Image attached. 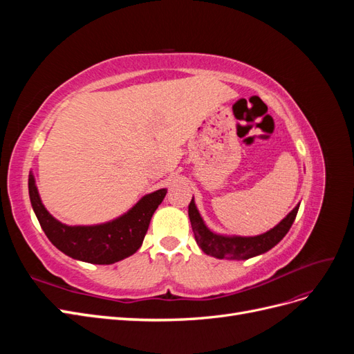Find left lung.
I'll use <instances>...</instances> for the list:
<instances>
[{"instance_id":"8db88e82","label":"left lung","mask_w":354,"mask_h":354,"mask_svg":"<svg viewBox=\"0 0 354 354\" xmlns=\"http://www.w3.org/2000/svg\"><path fill=\"white\" fill-rule=\"evenodd\" d=\"M298 208L299 203L273 229L263 234H257V236H236V234L227 236V234L212 232L205 221L202 220L194 198L189 203V218L195 233L196 243L207 255H212L220 260H248L272 250L274 245L283 239L288 230L292 226Z\"/></svg>"}]
</instances>
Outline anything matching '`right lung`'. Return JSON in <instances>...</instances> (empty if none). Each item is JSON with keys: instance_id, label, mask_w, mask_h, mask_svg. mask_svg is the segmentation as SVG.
Returning <instances> with one entry per match:
<instances>
[{"instance_id": "obj_1", "label": "right lung", "mask_w": 354, "mask_h": 354, "mask_svg": "<svg viewBox=\"0 0 354 354\" xmlns=\"http://www.w3.org/2000/svg\"><path fill=\"white\" fill-rule=\"evenodd\" d=\"M28 186L32 208L50 242L72 259L91 264H113L140 248L153 212L167 195V189L149 194L121 217L108 223L68 226L46 209L32 173H29Z\"/></svg>"}]
</instances>
